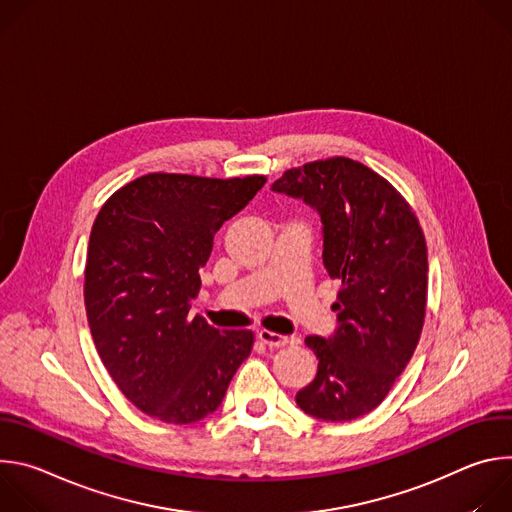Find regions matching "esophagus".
<instances>
[{
    "label": "esophagus",
    "instance_id": "esophagus-1",
    "mask_svg": "<svg viewBox=\"0 0 512 512\" xmlns=\"http://www.w3.org/2000/svg\"><path fill=\"white\" fill-rule=\"evenodd\" d=\"M257 338L265 344V346H271V348H279V346H285L289 342L287 336H281V334H275V332H269V330H259L257 332Z\"/></svg>",
    "mask_w": 512,
    "mask_h": 512
}]
</instances>
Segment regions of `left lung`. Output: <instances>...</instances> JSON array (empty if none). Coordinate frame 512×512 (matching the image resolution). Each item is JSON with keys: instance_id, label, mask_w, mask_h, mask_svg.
Segmentation results:
<instances>
[{"instance_id": "1", "label": "left lung", "mask_w": 512, "mask_h": 512, "mask_svg": "<svg viewBox=\"0 0 512 512\" xmlns=\"http://www.w3.org/2000/svg\"><path fill=\"white\" fill-rule=\"evenodd\" d=\"M273 192L302 198L322 221L324 267L340 281L338 328L308 336L316 379L296 395L302 411L350 421L373 411L407 367L427 304V247L407 200L350 158L291 168Z\"/></svg>"}]
</instances>
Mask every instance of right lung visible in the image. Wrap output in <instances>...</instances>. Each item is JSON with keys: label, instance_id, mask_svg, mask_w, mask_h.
<instances>
[{"label": "right lung", "instance_id": "obj_1", "mask_svg": "<svg viewBox=\"0 0 512 512\" xmlns=\"http://www.w3.org/2000/svg\"><path fill=\"white\" fill-rule=\"evenodd\" d=\"M265 182L156 172L99 210L85 267L87 320L107 373L139 411L176 425L200 421L251 354V330H216L188 312L216 231Z\"/></svg>", "mask_w": 512, "mask_h": 512}]
</instances>
